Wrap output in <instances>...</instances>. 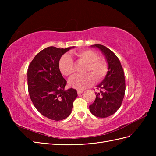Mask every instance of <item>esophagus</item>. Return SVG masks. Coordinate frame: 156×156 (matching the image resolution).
Listing matches in <instances>:
<instances>
[{
	"instance_id": "esophagus-1",
	"label": "esophagus",
	"mask_w": 156,
	"mask_h": 156,
	"mask_svg": "<svg viewBox=\"0 0 156 156\" xmlns=\"http://www.w3.org/2000/svg\"><path fill=\"white\" fill-rule=\"evenodd\" d=\"M77 91L78 94H82L84 92V90H83V89H77Z\"/></svg>"
}]
</instances>
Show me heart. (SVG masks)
<instances>
[{
    "label": "heart",
    "instance_id": "1",
    "mask_svg": "<svg viewBox=\"0 0 156 156\" xmlns=\"http://www.w3.org/2000/svg\"><path fill=\"white\" fill-rule=\"evenodd\" d=\"M77 57L79 62L86 64L84 75H75L69 79L71 86L77 89H83L91 86L96 81H100L105 77L108 71L107 61L103 58L98 57L96 52L90 49H84L72 54ZM59 68L61 73L66 76H71L75 70L73 60L68 55L61 57L59 61Z\"/></svg>",
    "mask_w": 156,
    "mask_h": 156
}]
</instances>
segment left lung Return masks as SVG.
Segmentation results:
<instances>
[{
    "label": "left lung",
    "mask_w": 156,
    "mask_h": 156,
    "mask_svg": "<svg viewBox=\"0 0 156 156\" xmlns=\"http://www.w3.org/2000/svg\"><path fill=\"white\" fill-rule=\"evenodd\" d=\"M91 46L98 48L105 55L108 72L103 81L97 86L100 92H95L96 100L89 108L94 116L106 118L115 113L123 101L126 90L124 70L119 58L111 50L100 44Z\"/></svg>",
    "instance_id": "1"
}]
</instances>
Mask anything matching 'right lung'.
<instances>
[{
	"instance_id": "right-lung-1",
	"label": "right lung",
	"mask_w": 156,
	"mask_h": 156,
	"mask_svg": "<svg viewBox=\"0 0 156 156\" xmlns=\"http://www.w3.org/2000/svg\"><path fill=\"white\" fill-rule=\"evenodd\" d=\"M74 47H48L37 53L27 71L28 90L33 104L41 114L53 120L69 116L77 96L76 90H66L67 83L59 69V60Z\"/></svg>"
}]
</instances>
